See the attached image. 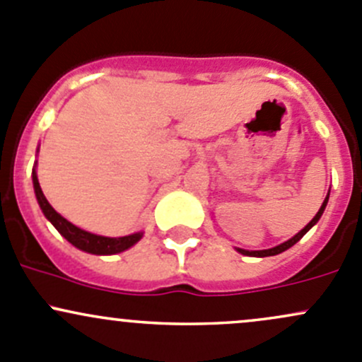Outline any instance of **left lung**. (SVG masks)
Instances as JSON below:
<instances>
[{
  "label": "left lung",
  "instance_id": "8db88e82",
  "mask_svg": "<svg viewBox=\"0 0 362 362\" xmlns=\"http://www.w3.org/2000/svg\"><path fill=\"white\" fill-rule=\"evenodd\" d=\"M328 199H329V192H328V196H326L325 203H322V204H321V208H319V211L315 213L314 218H312L310 222L307 223V226L303 227V229L298 232V234H295V235H293L291 239H288V241H284L283 245L274 246V248H271V250H257V251H250V250H241V248H238V251H239V253H241V255H246V257H274V255L283 253V251H286L288 248H291L293 245H296V243H298L300 239H302L303 235H305L307 232H309V230L312 229V227H314L315 223L319 222V218H321V215H322V213H325L326 204H328Z\"/></svg>",
  "mask_w": 362,
  "mask_h": 362
}]
</instances>
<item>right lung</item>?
<instances>
[{"mask_svg":"<svg viewBox=\"0 0 362 362\" xmlns=\"http://www.w3.org/2000/svg\"><path fill=\"white\" fill-rule=\"evenodd\" d=\"M33 185L34 192H36V199L40 203L41 211L52 222V226L55 227L67 241L71 243L72 246H76L78 250L86 251V253L91 255H116L121 253V251L132 248L135 243H139L142 239V232H136V234L123 235V238H105V235H97L91 234V232H86L79 227L72 226L69 220L64 218L62 215H59L52 208V204L48 203L47 197H45L43 191L40 187V182H37L36 170H33Z\"/></svg>","mask_w":362,"mask_h":362,"instance_id":"right-lung-1","label":"right lung"}]
</instances>
